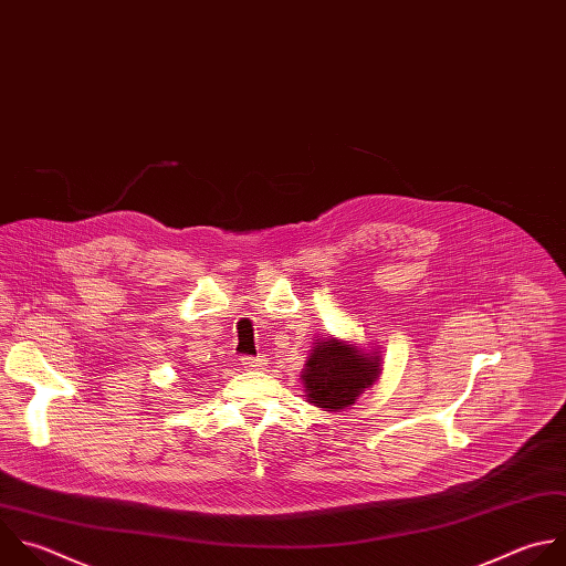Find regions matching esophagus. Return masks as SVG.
I'll use <instances>...</instances> for the list:
<instances>
[{
  "mask_svg": "<svg viewBox=\"0 0 566 566\" xmlns=\"http://www.w3.org/2000/svg\"><path fill=\"white\" fill-rule=\"evenodd\" d=\"M242 364H244V368H260V366L266 364V357H264V355H258V357L244 355V357H242Z\"/></svg>",
  "mask_w": 566,
  "mask_h": 566,
  "instance_id": "obj_1",
  "label": "esophagus"
}]
</instances>
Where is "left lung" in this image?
I'll return each instance as SVG.
<instances>
[{
    "instance_id": "1",
    "label": "left lung",
    "mask_w": 566,
    "mask_h": 566,
    "mask_svg": "<svg viewBox=\"0 0 566 566\" xmlns=\"http://www.w3.org/2000/svg\"><path fill=\"white\" fill-rule=\"evenodd\" d=\"M315 344L302 375L308 402L333 411L355 405L357 396L378 378L380 357H366L355 346L333 337Z\"/></svg>"
}]
</instances>
